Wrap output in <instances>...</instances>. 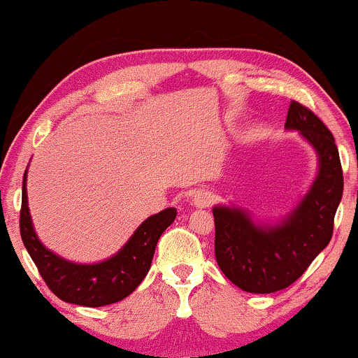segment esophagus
<instances>
[{
    "label": "esophagus",
    "mask_w": 358,
    "mask_h": 358,
    "mask_svg": "<svg viewBox=\"0 0 358 358\" xmlns=\"http://www.w3.org/2000/svg\"><path fill=\"white\" fill-rule=\"evenodd\" d=\"M212 200H213V195L210 194L208 190H197V192L194 194L192 203L199 208H205L212 203Z\"/></svg>",
    "instance_id": "esophagus-1"
}]
</instances>
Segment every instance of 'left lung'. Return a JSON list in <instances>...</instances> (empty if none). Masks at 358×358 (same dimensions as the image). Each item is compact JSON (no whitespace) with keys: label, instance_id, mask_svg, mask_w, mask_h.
<instances>
[{"label":"left lung","instance_id":"obj_1","mask_svg":"<svg viewBox=\"0 0 358 358\" xmlns=\"http://www.w3.org/2000/svg\"><path fill=\"white\" fill-rule=\"evenodd\" d=\"M287 130H298L316 150L320 171L296 208L275 227L256 224L241 208H213L215 257L234 285L249 293L290 287L329 244L344 176L334 136L320 117L292 101Z\"/></svg>","mask_w":358,"mask_h":358}]
</instances>
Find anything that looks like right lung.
Here are the masks:
<instances>
[{"label":"right lung","mask_w":358,"mask_h":358,"mask_svg":"<svg viewBox=\"0 0 358 358\" xmlns=\"http://www.w3.org/2000/svg\"><path fill=\"white\" fill-rule=\"evenodd\" d=\"M26 178L27 169L22 179L19 229L47 287L63 301L91 308L112 305L129 296L148 273L159 236L176 220V208H166L146 218L110 259L97 264H75L48 251L38 241L27 207Z\"/></svg>","instance_id":"add662e5"}]
</instances>
